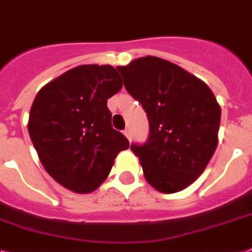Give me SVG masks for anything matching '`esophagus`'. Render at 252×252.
<instances>
[{"label": "esophagus", "instance_id": "obj_1", "mask_svg": "<svg viewBox=\"0 0 252 252\" xmlns=\"http://www.w3.org/2000/svg\"><path fill=\"white\" fill-rule=\"evenodd\" d=\"M124 134H125V136L128 139V140H131V132H130V130H128V128H125Z\"/></svg>", "mask_w": 252, "mask_h": 252}]
</instances>
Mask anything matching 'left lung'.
I'll list each match as a JSON object with an SVG mask.
<instances>
[{"instance_id":"8db88e82","label":"left lung","mask_w":252,"mask_h":252,"mask_svg":"<svg viewBox=\"0 0 252 252\" xmlns=\"http://www.w3.org/2000/svg\"><path fill=\"white\" fill-rule=\"evenodd\" d=\"M117 69L148 117V140L131 144L147 182L162 193L187 188L202 174L218 145L221 111L215 95L196 76L156 56Z\"/></svg>"}]
</instances>
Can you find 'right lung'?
<instances>
[{
    "instance_id": "add662e5",
    "label": "right lung",
    "mask_w": 252,
    "mask_h": 252,
    "mask_svg": "<svg viewBox=\"0 0 252 252\" xmlns=\"http://www.w3.org/2000/svg\"><path fill=\"white\" fill-rule=\"evenodd\" d=\"M122 89L112 65H80L38 91L28 131L50 176L76 193H90L107 179L121 151L130 147L112 127L107 101Z\"/></svg>"
}]
</instances>
